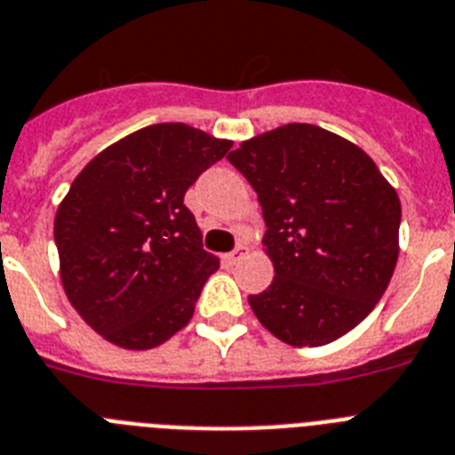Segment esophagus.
<instances>
[{"mask_svg":"<svg viewBox=\"0 0 455 455\" xmlns=\"http://www.w3.org/2000/svg\"><path fill=\"white\" fill-rule=\"evenodd\" d=\"M245 251H247V247L238 245L234 251H228V254H224V263H227V266H234V263H238L240 259L245 257Z\"/></svg>","mask_w":455,"mask_h":455,"instance_id":"obj_1","label":"esophagus"}]
</instances>
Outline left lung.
Here are the masks:
<instances>
[{
	"instance_id": "obj_1",
	"label": "left lung",
	"mask_w": 455,
	"mask_h": 455,
	"mask_svg": "<svg viewBox=\"0 0 455 455\" xmlns=\"http://www.w3.org/2000/svg\"><path fill=\"white\" fill-rule=\"evenodd\" d=\"M257 192L275 277L250 296L259 322L291 347L349 333L387 291L398 261L400 198L358 145L284 124L227 156Z\"/></svg>"
}]
</instances>
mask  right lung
<instances>
[{"instance_id": "add662e5", "label": "right lung", "mask_w": 455, "mask_h": 455, "mask_svg": "<svg viewBox=\"0 0 455 455\" xmlns=\"http://www.w3.org/2000/svg\"><path fill=\"white\" fill-rule=\"evenodd\" d=\"M231 150L182 122L129 133L80 171L57 208L67 299L124 349H152L189 323L220 259L204 250L185 192Z\"/></svg>"}]
</instances>
